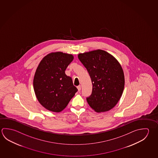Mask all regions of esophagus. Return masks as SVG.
<instances>
[{"label":"esophagus","instance_id":"1","mask_svg":"<svg viewBox=\"0 0 158 158\" xmlns=\"http://www.w3.org/2000/svg\"><path fill=\"white\" fill-rule=\"evenodd\" d=\"M77 88H78V91H80V90H81V85H79L77 86Z\"/></svg>","mask_w":158,"mask_h":158}]
</instances>
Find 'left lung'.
<instances>
[{"instance_id": "obj_1", "label": "left lung", "mask_w": 158, "mask_h": 158, "mask_svg": "<svg viewBox=\"0 0 158 158\" xmlns=\"http://www.w3.org/2000/svg\"><path fill=\"white\" fill-rule=\"evenodd\" d=\"M78 56L92 82L91 95L86 98L89 105L97 113L110 110L119 102L124 88L121 65L111 54L101 49L80 53Z\"/></svg>"}]
</instances>
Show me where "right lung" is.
<instances>
[{
    "label": "right lung",
    "mask_w": 158,
    "mask_h": 158,
    "mask_svg": "<svg viewBox=\"0 0 158 158\" xmlns=\"http://www.w3.org/2000/svg\"><path fill=\"white\" fill-rule=\"evenodd\" d=\"M72 54L61 52L45 56L36 68L34 90L40 104L48 110L59 113L66 108L78 89L65 71L73 60Z\"/></svg>",
    "instance_id": "1"
}]
</instances>
